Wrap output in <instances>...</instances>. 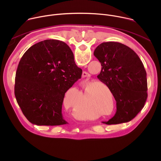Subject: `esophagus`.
I'll use <instances>...</instances> for the list:
<instances>
[{
  "mask_svg": "<svg viewBox=\"0 0 161 161\" xmlns=\"http://www.w3.org/2000/svg\"><path fill=\"white\" fill-rule=\"evenodd\" d=\"M89 77H90V75H89L88 73L85 72V71L83 73V75H82V78H85V80H88Z\"/></svg>",
  "mask_w": 161,
  "mask_h": 161,
  "instance_id": "obj_1",
  "label": "esophagus"
}]
</instances>
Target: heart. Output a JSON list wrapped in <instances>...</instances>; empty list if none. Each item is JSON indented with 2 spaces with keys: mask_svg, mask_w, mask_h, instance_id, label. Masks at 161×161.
I'll return each instance as SVG.
<instances>
[{
  "mask_svg": "<svg viewBox=\"0 0 161 161\" xmlns=\"http://www.w3.org/2000/svg\"><path fill=\"white\" fill-rule=\"evenodd\" d=\"M83 113H84V112H85H85H86V111H85V109H83Z\"/></svg>",
  "mask_w": 161,
  "mask_h": 161,
  "instance_id": "obj_1",
  "label": "heart"
}]
</instances>
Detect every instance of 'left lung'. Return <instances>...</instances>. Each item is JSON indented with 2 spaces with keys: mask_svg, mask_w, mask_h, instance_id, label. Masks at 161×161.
Here are the masks:
<instances>
[{
  "mask_svg": "<svg viewBox=\"0 0 161 161\" xmlns=\"http://www.w3.org/2000/svg\"><path fill=\"white\" fill-rule=\"evenodd\" d=\"M94 56L101 64L99 80L106 85L117 102V112L106 124L125 123L144 107L147 99V79L144 65L137 55L117 42L100 44Z\"/></svg>",
  "mask_w": 161,
  "mask_h": 161,
  "instance_id": "8db88e82",
  "label": "left lung"
}]
</instances>
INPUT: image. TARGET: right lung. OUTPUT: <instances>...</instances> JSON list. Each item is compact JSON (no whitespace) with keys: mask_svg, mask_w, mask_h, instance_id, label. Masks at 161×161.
Wrapping results in <instances>:
<instances>
[{"mask_svg":"<svg viewBox=\"0 0 161 161\" xmlns=\"http://www.w3.org/2000/svg\"><path fill=\"white\" fill-rule=\"evenodd\" d=\"M82 70L64 42L47 39L35 44L21 57L14 95L23 114L33 124L60 125L65 93L81 77Z\"/></svg>","mask_w":161,"mask_h":161,"instance_id":"add662e5","label":"right lung"}]
</instances>
